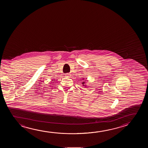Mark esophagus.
<instances>
[{
    "label": "esophagus",
    "mask_w": 148,
    "mask_h": 148,
    "mask_svg": "<svg viewBox=\"0 0 148 148\" xmlns=\"http://www.w3.org/2000/svg\"><path fill=\"white\" fill-rule=\"evenodd\" d=\"M71 75L70 73H66V76H67V77H70Z\"/></svg>",
    "instance_id": "obj_1"
}]
</instances>
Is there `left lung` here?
<instances>
[{
    "mask_svg": "<svg viewBox=\"0 0 148 148\" xmlns=\"http://www.w3.org/2000/svg\"><path fill=\"white\" fill-rule=\"evenodd\" d=\"M85 84V82H82V84H83V85H82V86H85V84Z\"/></svg>",
    "mask_w": 148,
    "mask_h": 148,
    "instance_id": "1",
    "label": "left lung"
}]
</instances>
